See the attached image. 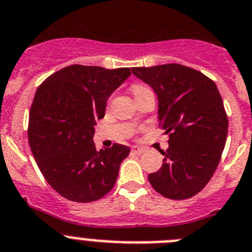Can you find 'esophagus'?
<instances>
[{
    "instance_id": "esophagus-1",
    "label": "esophagus",
    "mask_w": 252,
    "mask_h": 252,
    "mask_svg": "<svg viewBox=\"0 0 252 252\" xmlns=\"http://www.w3.org/2000/svg\"><path fill=\"white\" fill-rule=\"evenodd\" d=\"M144 151H146V149L143 148V147H138V146L131 147V153L135 154V156H140V154L144 153Z\"/></svg>"
}]
</instances>
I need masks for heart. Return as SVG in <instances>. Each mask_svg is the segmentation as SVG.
I'll return each instance as SVG.
<instances>
[{"mask_svg":"<svg viewBox=\"0 0 252 252\" xmlns=\"http://www.w3.org/2000/svg\"><path fill=\"white\" fill-rule=\"evenodd\" d=\"M147 89H148V88L144 87V85L137 84V85H134V87H133V93H134V95H135V94H138V93H142V92H144V90H147Z\"/></svg>","mask_w":252,"mask_h":252,"instance_id":"1","label":"heart"}]
</instances>
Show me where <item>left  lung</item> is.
<instances>
[{"mask_svg": "<svg viewBox=\"0 0 252 252\" xmlns=\"http://www.w3.org/2000/svg\"><path fill=\"white\" fill-rule=\"evenodd\" d=\"M159 101L158 126L168 134L159 171L148 181L162 196L191 198L214 176L227 138L228 119L214 80L181 64L131 67Z\"/></svg>", "mask_w": 252, "mask_h": 252, "instance_id": "obj_1", "label": "left lung"}]
</instances>
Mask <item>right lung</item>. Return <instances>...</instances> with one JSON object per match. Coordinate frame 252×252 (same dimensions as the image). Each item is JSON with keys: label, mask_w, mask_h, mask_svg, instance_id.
Segmentation results:
<instances>
[{"label": "right lung", "mask_w": 252, "mask_h": 252, "mask_svg": "<svg viewBox=\"0 0 252 252\" xmlns=\"http://www.w3.org/2000/svg\"><path fill=\"white\" fill-rule=\"evenodd\" d=\"M130 74L129 67L75 64L54 72L36 90L29 115V144L45 180L69 201H96L117 182L130 149L114 143L96 151L93 137L108 98Z\"/></svg>", "instance_id": "right-lung-1"}]
</instances>
